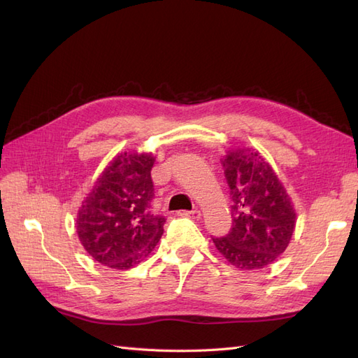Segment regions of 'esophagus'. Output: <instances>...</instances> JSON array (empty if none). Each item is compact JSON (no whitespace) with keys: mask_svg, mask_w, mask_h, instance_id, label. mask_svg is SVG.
I'll use <instances>...</instances> for the list:
<instances>
[{"mask_svg":"<svg viewBox=\"0 0 358 358\" xmlns=\"http://www.w3.org/2000/svg\"><path fill=\"white\" fill-rule=\"evenodd\" d=\"M180 216H185V218H191V220H199L201 216L200 210H182L179 212Z\"/></svg>","mask_w":358,"mask_h":358,"instance_id":"1","label":"esophagus"}]
</instances>
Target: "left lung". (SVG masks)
<instances>
[{
    "label": "left lung",
    "mask_w": 358,
    "mask_h": 358,
    "mask_svg": "<svg viewBox=\"0 0 358 358\" xmlns=\"http://www.w3.org/2000/svg\"><path fill=\"white\" fill-rule=\"evenodd\" d=\"M230 187L233 225L213 239L220 254L241 270L275 263L296 229V209L272 166L258 150L231 148L222 158Z\"/></svg>",
    "instance_id": "1"
}]
</instances>
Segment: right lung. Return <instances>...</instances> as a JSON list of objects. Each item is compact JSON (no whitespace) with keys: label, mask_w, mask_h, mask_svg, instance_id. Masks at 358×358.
<instances>
[{"label":"right lung","mask_w":358,"mask_h":358,"mask_svg":"<svg viewBox=\"0 0 358 358\" xmlns=\"http://www.w3.org/2000/svg\"><path fill=\"white\" fill-rule=\"evenodd\" d=\"M154 162L150 152L117 154L82 201L76 231L85 251L100 264L131 268L154 251L164 233L166 220L150 210Z\"/></svg>","instance_id":"add662e5"}]
</instances>
